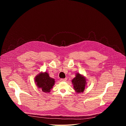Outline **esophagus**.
Wrapping results in <instances>:
<instances>
[{"label":"esophagus","mask_w":126,"mask_h":126,"mask_svg":"<svg viewBox=\"0 0 126 126\" xmlns=\"http://www.w3.org/2000/svg\"><path fill=\"white\" fill-rule=\"evenodd\" d=\"M67 79V78H64V79H61L60 81H66Z\"/></svg>","instance_id":"obj_1"}]
</instances>
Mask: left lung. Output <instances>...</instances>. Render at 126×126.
Segmentation results:
<instances>
[{"mask_svg": "<svg viewBox=\"0 0 126 126\" xmlns=\"http://www.w3.org/2000/svg\"><path fill=\"white\" fill-rule=\"evenodd\" d=\"M87 79L82 74L77 73L75 77L72 80V83L73 85L74 90L76 94L83 93L84 90L85 86L87 84Z\"/></svg>", "mask_w": 126, "mask_h": 126, "instance_id": "obj_1", "label": "left lung"}]
</instances>
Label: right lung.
<instances>
[{
    "mask_svg": "<svg viewBox=\"0 0 126 126\" xmlns=\"http://www.w3.org/2000/svg\"><path fill=\"white\" fill-rule=\"evenodd\" d=\"M34 82L38 88L44 93H49L55 84V79L51 78L47 72H40L34 78Z\"/></svg>",
    "mask_w": 126,
    "mask_h": 126,
    "instance_id": "right-lung-1",
    "label": "right lung"
}]
</instances>
